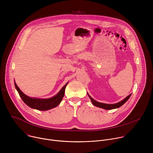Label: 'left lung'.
Here are the masks:
<instances>
[{
  "instance_id": "8db88e82",
  "label": "left lung",
  "mask_w": 153,
  "mask_h": 153,
  "mask_svg": "<svg viewBox=\"0 0 153 153\" xmlns=\"http://www.w3.org/2000/svg\"><path fill=\"white\" fill-rule=\"evenodd\" d=\"M87 94H88V96L90 97L92 103L94 106L99 107V108H103V109H104V110H113V109H116V108H118L120 107L121 106H122L129 99V98L130 97L131 95V94H130L129 96H128L124 99H123L122 100H121L120 102H119L118 103H114V104H108V103H101V102H97L96 100L93 99L89 95V94L88 93H87Z\"/></svg>"
}]
</instances>
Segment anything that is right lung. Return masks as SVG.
Segmentation results:
<instances>
[{
    "label": "right lung",
    "mask_w": 153,
    "mask_h": 153,
    "mask_svg": "<svg viewBox=\"0 0 153 153\" xmlns=\"http://www.w3.org/2000/svg\"><path fill=\"white\" fill-rule=\"evenodd\" d=\"M68 82L65 84L62 89L59 91V92L55 95L54 96L48 98V99H40L36 97H30L26 94H25L22 91L17 84L14 81V85L17 91L19 93V94L21 99L24 102V103L28 105L29 107L36 109V110L39 111H47L51 110V109L56 107L58 106L61 102L64 94L65 88L67 85Z\"/></svg>",
    "instance_id": "add662e5"
}]
</instances>
